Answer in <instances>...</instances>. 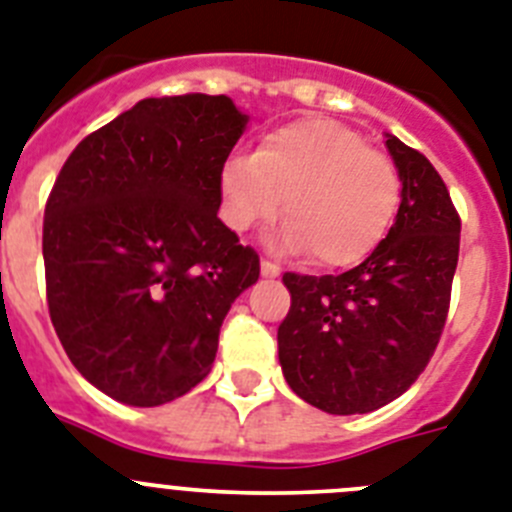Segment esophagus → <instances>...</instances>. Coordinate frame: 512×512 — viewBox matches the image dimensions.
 I'll return each mask as SVG.
<instances>
[{
	"instance_id": "obj_1",
	"label": "esophagus",
	"mask_w": 512,
	"mask_h": 512,
	"mask_svg": "<svg viewBox=\"0 0 512 512\" xmlns=\"http://www.w3.org/2000/svg\"><path fill=\"white\" fill-rule=\"evenodd\" d=\"M260 273L265 275V278H278V275H281V268H278V265H273V262L262 260L260 262Z\"/></svg>"
}]
</instances>
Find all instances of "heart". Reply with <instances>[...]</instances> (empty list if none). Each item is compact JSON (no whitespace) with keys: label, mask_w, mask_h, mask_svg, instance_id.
<instances>
[{"label":"heart","mask_w":512,"mask_h":512,"mask_svg":"<svg viewBox=\"0 0 512 512\" xmlns=\"http://www.w3.org/2000/svg\"><path fill=\"white\" fill-rule=\"evenodd\" d=\"M399 172L361 133L330 118L273 128L255 154H234L219 175L221 216L250 231L286 213L283 252H311L322 268H350L384 239L399 206Z\"/></svg>","instance_id":"heart-1"}]
</instances>
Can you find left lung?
<instances>
[{
	"label": "left lung",
	"mask_w": 512,
	"mask_h": 512,
	"mask_svg": "<svg viewBox=\"0 0 512 512\" xmlns=\"http://www.w3.org/2000/svg\"><path fill=\"white\" fill-rule=\"evenodd\" d=\"M402 203L386 239L340 275L286 273L291 309L278 361L296 397L330 415H366L417 381L446 324L461 221L420 151L386 133Z\"/></svg>",
	"instance_id": "obj_1"
}]
</instances>
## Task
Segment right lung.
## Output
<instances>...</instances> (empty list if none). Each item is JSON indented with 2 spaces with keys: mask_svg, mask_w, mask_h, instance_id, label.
<instances>
[{
  "mask_svg": "<svg viewBox=\"0 0 512 512\" xmlns=\"http://www.w3.org/2000/svg\"><path fill=\"white\" fill-rule=\"evenodd\" d=\"M250 115L226 95L146 97L61 167L43 219L51 322L92 386L159 407L208 376L260 257L219 219Z\"/></svg>",
  "mask_w": 512,
  "mask_h": 512,
  "instance_id": "right-lung-1",
  "label": "right lung"
}]
</instances>
